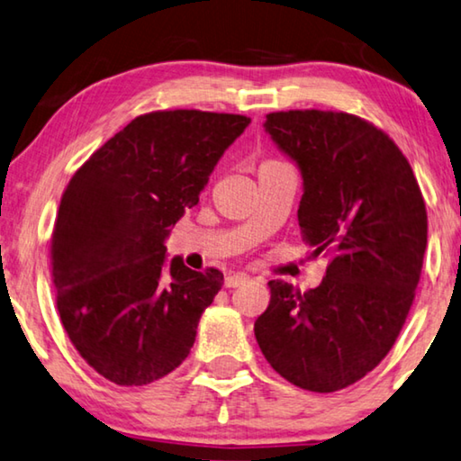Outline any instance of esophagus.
Instances as JSON below:
<instances>
[{
  "label": "esophagus",
  "instance_id": "esophagus-1",
  "mask_svg": "<svg viewBox=\"0 0 461 461\" xmlns=\"http://www.w3.org/2000/svg\"><path fill=\"white\" fill-rule=\"evenodd\" d=\"M248 281H250V276H248L246 273H233V275L225 276L223 285L228 289H236V287H242V285H246Z\"/></svg>",
  "mask_w": 461,
  "mask_h": 461
}]
</instances>
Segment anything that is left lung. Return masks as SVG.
<instances>
[{
  "label": "left lung",
  "instance_id": "8db88e82",
  "mask_svg": "<svg viewBox=\"0 0 461 461\" xmlns=\"http://www.w3.org/2000/svg\"><path fill=\"white\" fill-rule=\"evenodd\" d=\"M262 127L302 174L299 230L330 265L308 294L268 281L254 334L297 388L342 390L377 367L404 326L427 250L425 201L396 143L359 116L289 111Z\"/></svg>",
  "mask_w": 461,
  "mask_h": 461
}]
</instances>
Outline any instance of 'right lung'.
<instances>
[{"label":"right lung","mask_w":461,"mask_h":461,"mask_svg":"<svg viewBox=\"0 0 461 461\" xmlns=\"http://www.w3.org/2000/svg\"><path fill=\"white\" fill-rule=\"evenodd\" d=\"M248 125L240 114L149 113L73 174L50 240L53 283L63 328L102 377L145 385L191 353L223 275L167 258L166 240Z\"/></svg>","instance_id":"obj_1"}]
</instances>
